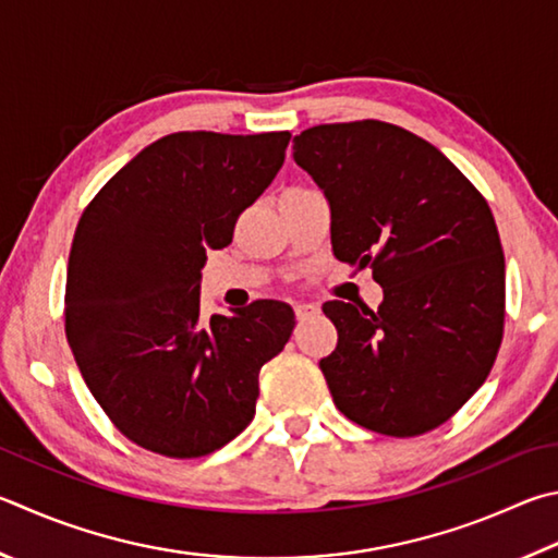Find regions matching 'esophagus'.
<instances>
[{
    "mask_svg": "<svg viewBox=\"0 0 558 558\" xmlns=\"http://www.w3.org/2000/svg\"><path fill=\"white\" fill-rule=\"evenodd\" d=\"M317 312H319V305H314V302H298V305H295V314H298L300 322L312 317V314H317Z\"/></svg>",
    "mask_w": 558,
    "mask_h": 558,
    "instance_id": "1",
    "label": "esophagus"
}]
</instances>
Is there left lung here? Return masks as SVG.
<instances>
[{
    "mask_svg": "<svg viewBox=\"0 0 558 558\" xmlns=\"http://www.w3.org/2000/svg\"><path fill=\"white\" fill-rule=\"evenodd\" d=\"M324 192L331 251L373 268L378 310L329 300L339 331L319 361L333 404L388 437L447 422L481 388L505 322V256L488 202L429 141L366 119L292 138Z\"/></svg>",
    "mask_w": 558,
    "mask_h": 558,
    "instance_id": "1",
    "label": "left lung"
}]
</instances>
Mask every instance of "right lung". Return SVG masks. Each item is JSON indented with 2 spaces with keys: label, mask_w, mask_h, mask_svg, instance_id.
Listing matches in <instances>:
<instances>
[{
  "label": "right lung",
  "mask_w": 558,
  "mask_h": 558,
  "mask_svg": "<svg viewBox=\"0 0 558 558\" xmlns=\"http://www.w3.org/2000/svg\"><path fill=\"white\" fill-rule=\"evenodd\" d=\"M288 144V131H178L131 158L80 217L68 343L99 408L138 447L197 459L256 414L258 373L288 343L295 312L260 300L207 322L199 280L207 251L231 244Z\"/></svg>",
  "instance_id": "add662e5"
}]
</instances>
